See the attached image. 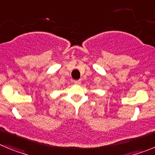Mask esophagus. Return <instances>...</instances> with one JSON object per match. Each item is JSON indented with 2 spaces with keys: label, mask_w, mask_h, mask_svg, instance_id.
I'll list each match as a JSON object with an SVG mask.
<instances>
[{
  "label": "esophagus",
  "mask_w": 155,
  "mask_h": 155,
  "mask_svg": "<svg viewBox=\"0 0 155 155\" xmlns=\"http://www.w3.org/2000/svg\"><path fill=\"white\" fill-rule=\"evenodd\" d=\"M74 84H81V80H77V81H74Z\"/></svg>",
  "instance_id": "obj_1"
}]
</instances>
